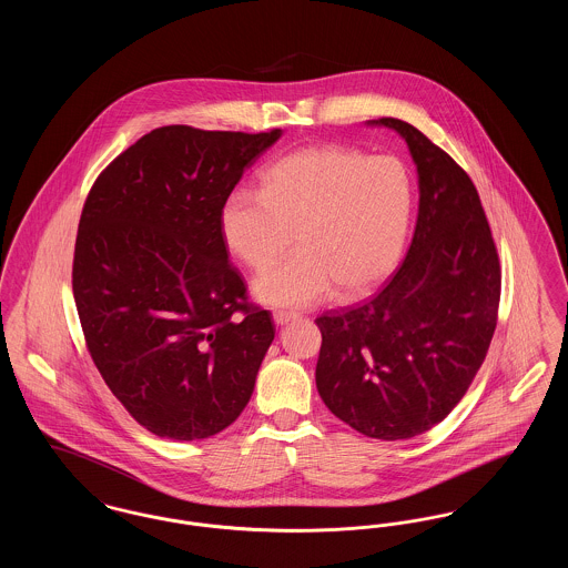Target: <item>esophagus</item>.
Returning a JSON list of instances; mask_svg holds the SVG:
<instances>
[{
  "label": "esophagus",
  "mask_w": 568,
  "mask_h": 568,
  "mask_svg": "<svg viewBox=\"0 0 568 568\" xmlns=\"http://www.w3.org/2000/svg\"><path fill=\"white\" fill-rule=\"evenodd\" d=\"M296 317V313H292V311H274V313H272V320H274V324L276 325L290 324V322H294Z\"/></svg>",
  "instance_id": "esophagus-1"
}]
</instances>
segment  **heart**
I'll use <instances>...</instances> for the list:
<instances>
[{
  "label": "heart",
  "instance_id": "1",
  "mask_svg": "<svg viewBox=\"0 0 568 568\" xmlns=\"http://www.w3.org/2000/svg\"><path fill=\"white\" fill-rule=\"evenodd\" d=\"M413 209L405 163L322 144L278 158L260 191L225 195L219 230L251 271L268 268L296 234L297 253L255 278V296L272 306H311L371 290L398 262Z\"/></svg>",
  "mask_w": 568,
  "mask_h": 568
}]
</instances>
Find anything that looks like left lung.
<instances>
[{"instance_id":"left-lung-1","label":"left lung","mask_w":568,"mask_h":568,"mask_svg":"<svg viewBox=\"0 0 568 568\" xmlns=\"http://www.w3.org/2000/svg\"><path fill=\"white\" fill-rule=\"evenodd\" d=\"M419 174V213L405 262L362 304L315 320V381L353 430L403 440L443 422L486 359L500 302V262L477 187L410 123L383 116Z\"/></svg>"}]
</instances>
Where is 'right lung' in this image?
I'll list each match as a JSON object with an SVG mask.
<instances>
[{"label":"right lung","mask_w":568,"mask_h":568,"mask_svg":"<svg viewBox=\"0 0 568 568\" xmlns=\"http://www.w3.org/2000/svg\"><path fill=\"white\" fill-rule=\"evenodd\" d=\"M278 135L158 128L84 200L72 264L84 343L114 398L162 438L221 433L253 394L274 324L227 260L219 211Z\"/></svg>","instance_id":"obj_1"}]
</instances>
